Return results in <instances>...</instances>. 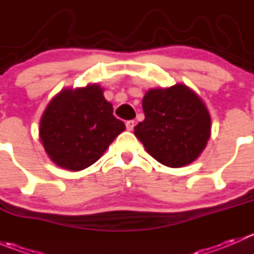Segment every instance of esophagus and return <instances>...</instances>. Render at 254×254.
I'll use <instances>...</instances> for the list:
<instances>
[{"label":"esophagus","mask_w":254,"mask_h":254,"mask_svg":"<svg viewBox=\"0 0 254 254\" xmlns=\"http://www.w3.org/2000/svg\"><path fill=\"white\" fill-rule=\"evenodd\" d=\"M125 125H127V130H132V129H134V127H135V122H134V120H127V122L125 123Z\"/></svg>","instance_id":"esophagus-1"}]
</instances>
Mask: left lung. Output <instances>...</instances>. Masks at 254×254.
<instances>
[{"label": "left lung", "instance_id": "left-lung-1", "mask_svg": "<svg viewBox=\"0 0 254 254\" xmlns=\"http://www.w3.org/2000/svg\"><path fill=\"white\" fill-rule=\"evenodd\" d=\"M142 109L145 120L134 134L156 161L177 168L199 157L210 137L211 119L195 92L184 84L150 89Z\"/></svg>", "mask_w": 254, "mask_h": 254}]
</instances>
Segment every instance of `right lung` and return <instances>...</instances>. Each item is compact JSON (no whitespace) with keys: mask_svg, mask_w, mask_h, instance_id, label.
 <instances>
[{"mask_svg":"<svg viewBox=\"0 0 254 254\" xmlns=\"http://www.w3.org/2000/svg\"><path fill=\"white\" fill-rule=\"evenodd\" d=\"M125 130L113 115L103 88L64 89L48 104L40 120L39 136L49 157L60 167L81 171L101 158Z\"/></svg>","mask_w":254,"mask_h":254,"instance_id":"add662e5","label":"right lung"}]
</instances>
